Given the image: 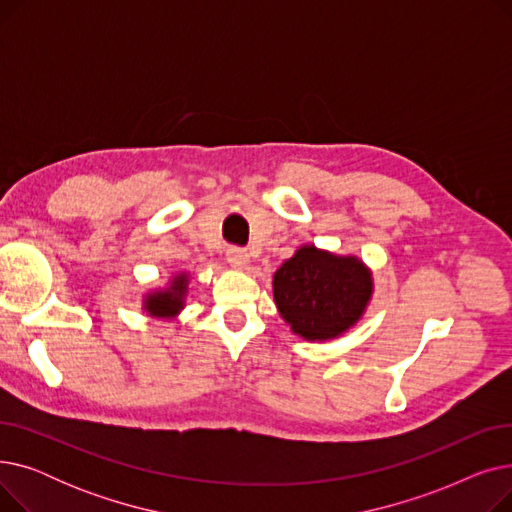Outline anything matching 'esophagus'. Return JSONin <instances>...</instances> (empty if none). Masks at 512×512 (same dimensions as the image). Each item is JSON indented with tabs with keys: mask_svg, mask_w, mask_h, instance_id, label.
Wrapping results in <instances>:
<instances>
[{
	"mask_svg": "<svg viewBox=\"0 0 512 512\" xmlns=\"http://www.w3.org/2000/svg\"><path fill=\"white\" fill-rule=\"evenodd\" d=\"M226 259L234 267V270H247L249 263H251L249 253L245 249H238V247H230L228 253H226Z\"/></svg>",
	"mask_w": 512,
	"mask_h": 512,
	"instance_id": "1",
	"label": "esophagus"
}]
</instances>
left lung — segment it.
<instances>
[{"label": "left lung", "mask_w": 512, "mask_h": 512, "mask_svg": "<svg viewBox=\"0 0 512 512\" xmlns=\"http://www.w3.org/2000/svg\"><path fill=\"white\" fill-rule=\"evenodd\" d=\"M272 288L292 334L326 342L359 324L373 297V272L357 255H338L307 242L280 265Z\"/></svg>", "instance_id": "8db88e82"}]
</instances>
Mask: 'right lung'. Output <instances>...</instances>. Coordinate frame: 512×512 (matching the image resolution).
<instances>
[{"label":"right lung","mask_w":512,"mask_h":512,"mask_svg":"<svg viewBox=\"0 0 512 512\" xmlns=\"http://www.w3.org/2000/svg\"><path fill=\"white\" fill-rule=\"evenodd\" d=\"M188 282V272H176L166 286L147 290L143 294V311L155 319H176L186 303Z\"/></svg>","instance_id":"add662e5"}]
</instances>
